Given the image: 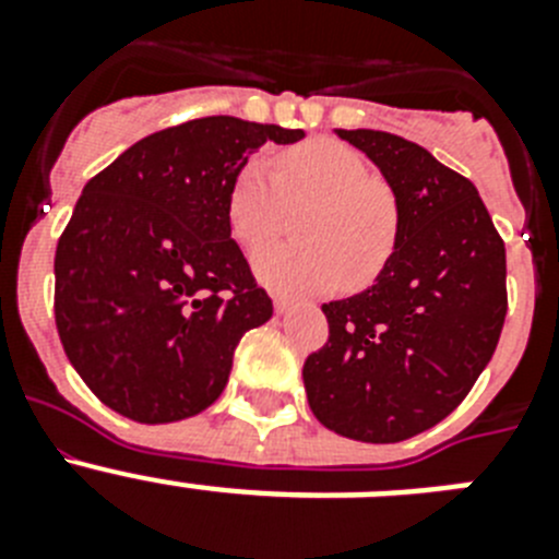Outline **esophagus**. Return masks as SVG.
Segmentation results:
<instances>
[{
	"label": "esophagus",
	"instance_id": "obj_1",
	"mask_svg": "<svg viewBox=\"0 0 559 559\" xmlns=\"http://www.w3.org/2000/svg\"><path fill=\"white\" fill-rule=\"evenodd\" d=\"M290 308H294V302H290V299H285V296H276V299H274V310H276V313L283 316V313H288Z\"/></svg>",
	"mask_w": 559,
	"mask_h": 559
}]
</instances>
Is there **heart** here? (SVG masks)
Segmentation results:
<instances>
[{"label":"heart","instance_id":"1","mask_svg":"<svg viewBox=\"0 0 559 559\" xmlns=\"http://www.w3.org/2000/svg\"><path fill=\"white\" fill-rule=\"evenodd\" d=\"M316 201L299 226L308 243H283L254 254L257 280L283 296L328 294L372 285L397 243L394 195L372 179L367 159L333 140H313L269 162L251 159L229 190V226L246 249L285 229L288 204Z\"/></svg>","mask_w":559,"mask_h":559}]
</instances>
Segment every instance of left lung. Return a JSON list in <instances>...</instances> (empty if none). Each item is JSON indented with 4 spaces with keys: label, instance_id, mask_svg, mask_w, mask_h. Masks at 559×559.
<instances>
[{
    "label": "left lung",
    "instance_id": "8db88e82",
    "mask_svg": "<svg viewBox=\"0 0 559 559\" xmlns=\"http://www.w3.org/2000/svg\"><path fill=\"white\" fill-rule=\"evenodd\" d=\"M397 204L372 288L322 305L330 338L302 369L310 412L358 442H403L448 417L496 353L507 251L473 181L386 131H344Z\"/></svg>",
    "mask_w": 559,
    "mask_h": 559
}]
</instances>
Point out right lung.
I'll list each match as a JSON object with an SVG mask.
<instances>
[{"label":"right lung","instance_id":"obj_1","mask_svg":"<svg viewBox=\"0 0 559 559\" xmlns=\"http://www.w3.org/2000/svg\"><path fill=\"white\" fill-rule=\"evenodd\" d=\"M302 136L201 117L151 133L83 187L56 249V324L108 408L159 426L221 397L240 338L274 313L231 240L229 190L257 147Z\"/></svg>","mask_w":559,"mask_h":559}]
</instances>
